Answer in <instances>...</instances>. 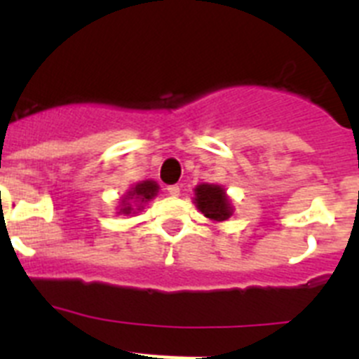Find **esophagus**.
Wrapping results in <instances>:
<instances>
[{
  "label": "esophagus",
  "mask_w": 359,
  "mask_h": 359,
  "mask_svg": "<svg viewBox=\"0 0 359 359\" xmlns=\"http://www.w3.org/2000/svg\"><path fill=\"white\" fill-rule=\"evenodd\" d=\"M180 185H169L167 187V192H169L170 196H174V198H176V196H180Z\"/></svg>",
  "instance_id": "1"
}]
</instances>
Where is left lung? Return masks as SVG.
Returning <instances> with one entry per match:
<instances>
[{"instance_id": "obj_1", "label": "left lung", "mask_w": 359, "mask_h": 359, "mask_svg": "<svg viewBox=\"0 0 359 359\" xmlns=\"http://www.w3.org/2000/svg\"><path fill=\"white\" fill-rule=\"evenodd\" d=\"M192 201H194L196 208L214 223L228 221L236 210L224 187L214 185V183H201L196 187Z\"/></svg>"}]
</instances>
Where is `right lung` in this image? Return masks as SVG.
<instances>
[{
    "label": "right lung",
    "instance_id": "1",
    "mask_svg": "<svg viewBox=\"0 0 359 359\" xmlns=\"http://www.w3.org/2000/svg\"><path fill=\"white\" fill-rule=\"evenodd\" d=\"M158 183L154 180H144V182L136 183L131 189L123 194V198L120 199L118 214L131 215L138 214V212L144 210V205L151 199H154L158 196Z\"/></svg>",
    "mask_w": 359,
    "mask_h": 359
}]
</instances>
